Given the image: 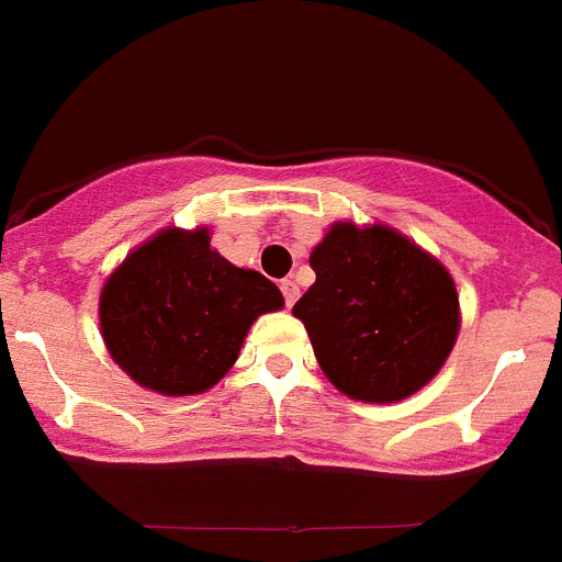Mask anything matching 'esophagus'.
Returning a JSON list of instances; mask_svg holds the SVG:
<instances>
[{"label":"esophagus","instance_id":"1","mask_svg":"<svg viewBox=\"0 0 562 562\" xmlns=\"http://www.w3.org/2000/svg\"><path fill=\"white\" fill-rule=\"evenodd\" d=\"M280 291H282V300H285V305H294L296 303V296H300V289H296V282L294 280H282L280 282Z\"/></svg>","mask_w":562,"mask_h":562}]
</instances>
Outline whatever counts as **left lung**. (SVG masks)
I'll return each mask as SVG.
<instances>
[{"label":"left lung","mask_w":562,"mask_h":562,"mask_svg":"<svg viewBox=\"0 0 562 562\" xmlns=\"http://www.w3.org/2000/svg\"><path fill=\"white\" fill-rule=\"evenodd\" d=\"M311 268L317 282L294 314L342 394L397 403L440 371L460 328V300L437 259L385 225L339 223L314 248Z\"/></svg>","instance_id":"obj_1"}]
</instances>
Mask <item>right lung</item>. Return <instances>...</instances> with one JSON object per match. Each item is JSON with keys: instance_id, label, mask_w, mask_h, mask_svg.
I'll return each instance as SVG.
<instances>
[{"instance_id": "right-lung-1", "label": "right lung", "mask_w": 562, "mask_h": 562, "mask_svg": "<svg viewBox=\"0 0 562 562\" xmlns=\"http://www.w3.org/2000/svg\"><path fill=\"white\" fill-rule=\"evenodd\" d=\"M277 308L280 289L220 257L209 231L168 228L111 273L99 323L122 371L179 397L220 383L254 319Z\"/></svg>"}]
</instances>
